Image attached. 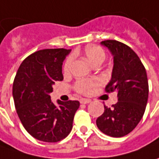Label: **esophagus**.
<instances>
[{
  "mask_svg": "<svg viewBox=\"0 0 159 159\" xmlns=\"http://www.w3.org/2000/svg\"><path fill=\"white\" fill-rule=\"evenodd\" d=\"M80 103H82V104H88V103H89V102H91V100L86 99V98H82V99L80 100Z\"/></svg>",
  "mask_w": 159,
  "mask_h": 159,
  "instance_id": "1",
  "label": "esophagus"
}]
</instances>
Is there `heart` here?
I'll return each mask as SVG.
<instances>
[{
	"mask_svg": "<svg viewBox=\"0 0 159 159\" xmlns=\"http://www.w3.org/2000/svg\"><path fill=\"white\" fill-rule=\"evenodd\" d=\"M85 54L91 64H95L97 63H102L105 59V52L101 47L96 45H90L85 48ZM73 56H70L66 59L64 64V70L68 72L71 68L73 63ZM99 84V80L95 79H85L77 81L75 89L78 92L81 94H88L90 92L92 88L97 86Z\"/></svg>",
	"mask_w": 159,
	"mask_h": 159,
	"instance_id": "b5f03b06",
	"label": "heart"
}]
</instances>
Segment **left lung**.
<instances>
[{
    "label": "left lung",
    "instance_id": "8db88e82",
    "mask_svg": "<svg viewBox=\"0 0 159 159\" xmlns=\"http://www.w3.org/2000/svg\"><path fill=\"white\" fill-rule=\"evenodd\" d=\"M113 57L111 79L107 92H117L118 102L112 108L104 105V112L96 119V125L111 137H122L132 132L143 116L149 84L146 70L131 48L112 40L102 41Z\"/></svg>",
    "mask_w": 159,
    "mask_h": 159
}]
</instances>
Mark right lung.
<instances>
[{
  "instance_id": "right-lung-1",
  "label": "right lung",
  "mask_w": 159,
  "mask_h": 159,
  "mask_svg": "<svg viewBox=\"0 0 159 159\" xmlns=\"http://www.w3.org/2000/svg\"><path fill=\"white\" fill-rule=\"evenodd\" d=\"M71 51L64 48L42 49L25 58L13 83L16 110L25 130L35 139L57 143L72 128L79 101L67 102L50 98L53 85L64 80L62 65Z\"/></svg>"
}]
</instances>
